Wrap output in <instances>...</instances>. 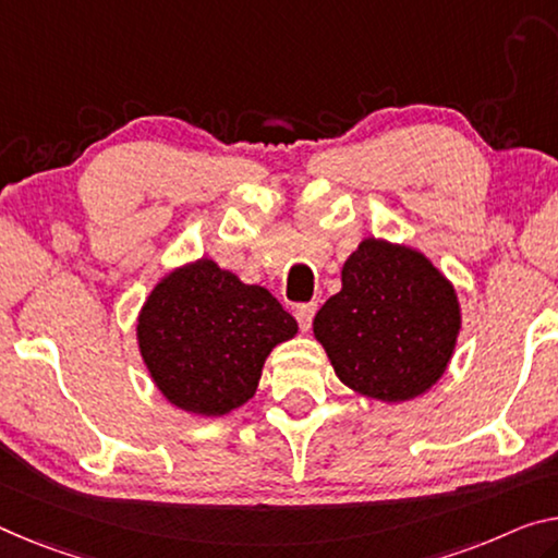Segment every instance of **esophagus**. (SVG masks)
I'll return each mask as SVG.
<instances>
[{"mask_svg":"<svg viewBox=\"0 0 558 558\" xmlns=\"http://www.w3.org/2000/svg\"><path fill=\"white\" fill-rule=\"evenodd\" d=\"M314 314H316V302L299 304V306L294 308V316H296V322H299V327H302V331H308V329H312V319H314Z\"/></svg>","mask_w":558,"mask_h":558,"instance_id":"esophagus-1","label":"esophagus"}]
</instances>
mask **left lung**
I'll list each match as a JSON object with an SVG mask.
<instances>
[{
    "instance_id": "1",
    "label": "left lung",
    "mask_w": 558,
    "mask_h": 558,
    "mask_svg": "<svg viewBox=\"0 0 558 558\" xmlns=\"http://www.w3.org/2000/svg\"><path fill=\"white\" fill-rule=\"evenodd\" d=\"M459 329L451 281L422 252L374 236L344 262L341 291L314 316V337L339 379L389 404L441 379Z\"/></svg>"
}]
</instances>
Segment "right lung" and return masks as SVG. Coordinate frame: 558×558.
<instances>
[{
	"label": "right lung",
	"mask_w": 558,
	"mask_h": 558,
	"mask_svg": "<svg viewBox=\"0 0 558 558\" xmlns=\"http://www.w3.org/2000/svg\"><path fill=\"white\" fill-rule=\"evenodd\" d=\"M296 331L267 289L244 284L207 256L169 271L136 319L151 381L169 404L199 416L246 404L271 349Z\"/></svg>",
	"instance_id": "right-lung-1"
}]
</instances>
